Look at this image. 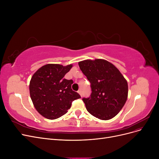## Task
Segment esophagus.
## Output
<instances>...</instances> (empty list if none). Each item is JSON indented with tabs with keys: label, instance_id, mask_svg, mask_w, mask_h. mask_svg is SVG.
Returning a JSON list of instances; mask_svg holds the SVG:
<instances>
[{
	"label": "esophagus",
	"instance_id": "34e87169",
	"mask_svg": "<svg viewBox=\"0 0 159 159\" xmlns=\"http://www.w3.org/2000/svg\"><path fill=\"white\" fill-rule=\"evenodd\" d=\"M78 92L80 93V95L81 96V95H82V94H81V89H79L78 90Z\"/></svg>",
	"mask_w": 159,
	"mask_h": 159
}]
</instances>
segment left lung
Here are the masks:
<instances>
[{"label":"left lung","instance_id":"8db88e82","mask_svg":"<svg viewBox=\"0 0 159 159\" xmlns=\"http://www.w3.org/2000/svg\"><path fill=\"white\" fill-rule=\"evenodd\" d=\"M80 68L91 84V93L83 102L88 111L102 120L119 113L128 96V84L113 64L102 59L80 61Z\"/></svg>","mask_w":159,"mask_h":159}]
</instances>
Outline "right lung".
I'll use <instances>...</instances> for the list:
<instances>
[{
    "mask_svg": "<svg viewBox=\"0 0 159 159\" xmlns=\"http://www.w3.org/2000/svg\"><path fill=\"white\" fill-rule=\"evenodd\" d=\"M72 65L49 64L43 66L32 75L30 95L34 106L43 117L56 119L68 112L71 103L81 98L71 89L72 80L64 78Z\"/></svg>",
    "mask_w": 159,
    "mask_h": 159,
    "instance_id": "1",
    "label": "right lung"
}]
</instances>
